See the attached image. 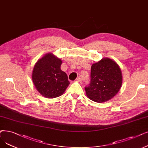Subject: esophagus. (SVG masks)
<instances>
[{"instance_id":"1","label":"esophagus","mask_w":148,"mask_h":148,"mask_svg":"<svg viewBox=\"0 0 148 148\" xmlns=\"http://www.w3.org/2000/svg\"><path fill=\"white\" fill-rule=\"evenodd\" d=\"M75 81L76 82H78L79 83H81L82 82V79L80 77H77V78L75 79Z\"/></svg>"}]
</instances>
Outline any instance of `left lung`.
<instances>
[{"label":"left lung","mask_w":148,"mask_h":148,"mask_svg":"<svg viewBox=\"0 0 148 148\" xmlns=\"http://www.w3.org/2000/svg\"><path fill=\"white\" fill-rule=\"evenodd\" d=\"M121 84L122 75L119 66L112 60L105 58L92 64L91 82L85 89L89 99L101 103L116 95Z\"/></svg>","instance_id":"1"}]
</instances>
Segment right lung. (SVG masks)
<instances>
[{
    "instance_id": "obj_1",
    "label": "right lung",
    "mask_w": 148,
    "mask_h": 148,
    "mask_svg": "<svg viewBox=\"0 0 148 148\" xmlns=\"http://www.w3.org/2000/svg\"><path fill=\"white\" fill-rule=\"evenodd\" d=\"M62 63L60 59L48 53L34 65L32 79L37 91L44 97H59L69 85L66 74L60 69Z\"/></svg>"
}]
</instances>
